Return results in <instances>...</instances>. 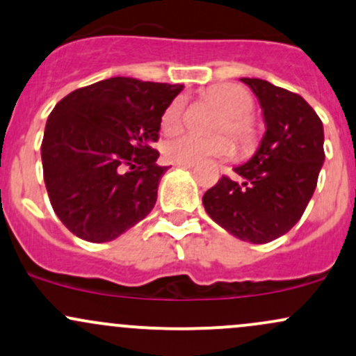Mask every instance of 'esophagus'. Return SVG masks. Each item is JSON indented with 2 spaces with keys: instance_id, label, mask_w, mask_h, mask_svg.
<instances>
[{
  "instance_id": "obj_1",
  "label": "esophagus",
  "mask_w": 356,
  "mask_h": 356,
  "mask_svg": "<svg viewBox=\"0 0 356 356\" xmlns=\"http://www.w3.org/2000/svg\"><path fill=\"white\" fill-rule=\"evenodd\" d=\"M177 167H181V169H193L194 163H175Z\"/></svg>"
}]
</instances>
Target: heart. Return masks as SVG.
Returning a JSON list of instances; mask_svg holds the SVG:
<instances>
[{
	"mask_svg": "<svg viewBox=\"0 0 356 356\" xmlns=\"http://www.w3.org/2000/svg\"><path fill=\"white\" fill-rule=\"evenodd\" d=\"M209 103L221 113L214 124V134L229 135L241 150H248L255 143V124L250 120L253 109V97L238 84H221L208 92ZM186 97L177 96L165 108L162 115V131L175 135L184 127ZM167 160L175 163H196L209 157H229L233 155V143L226 136L199 138L196 135H179L167 140L162 147Z\"/></svg>",
	"mask_w": 356,
	"mask_h": 356,
	"instance_id": "b5f03b06",
	"label": "heart"
}]
</instances>
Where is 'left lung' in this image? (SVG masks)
I'll list each match as a JSON object with an SVG mask.
<instances>
[{
    "label": "left lung",
    "mask_w": 356,
    "mask_h": 356,
    "mask_svg": "<svg viewBox=\"0 0 356 356\" xmlns=\"http://www.w3.org/2000/svg\"><path fill=\"white\" fill-rule=\"evenodd\" d=\"M259 97L265 134L255 155L235 167L240 181L222 177L202 196L221 228L250 243L286 235L314 194L324 162L319 116L296 92L264 79L241 77Z\"/></svg>",
    "instance_id": "8db88e82"
}]
</instances>
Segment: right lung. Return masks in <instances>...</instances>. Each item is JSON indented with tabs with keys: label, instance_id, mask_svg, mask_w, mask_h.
Returning <instances> with one entry per match:
<instances>
[{
	"label": "right lung",
	"instance_id": "obj_1",
	"mask_svg": "<svg viewBox=\"0 0 356 356\" xmlns=\"http://www.w3.org/2000/svg\"><path fill=\"white\" fill-rule=\"evenodd\" d=\"M182 84L109 77L76 89L47 120L42 165L50 204L92 243L118 238L154 209L160 121Z\"/></svg>",
	"mask_w": 356,
	"mask_h": 356
}]
</instances>
